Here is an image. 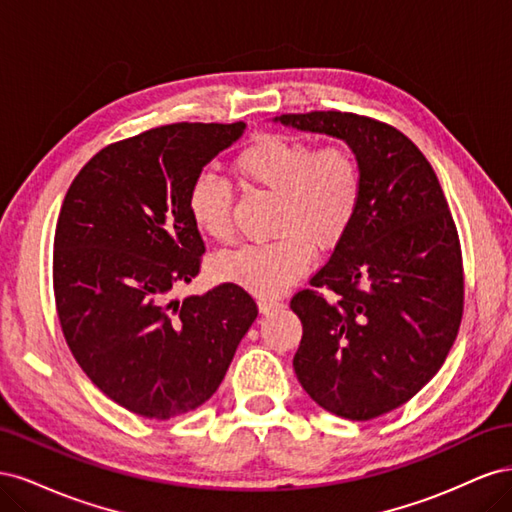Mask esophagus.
Masks as SVG:
<instances>
[{
  "label": "esophagus",
  "mask_w": 512,
  "mask_h": 512,
  "mask_svg": "<svg viewBox=\"0 0 512 512\" xmlns=\"http://www.w3.org/2000/svg\"><path fill=\"white\" fill-rule=\"evenodd\" d=\"M282 307H284L282 301H267V299H260L258 301L260 314H273V312H277V309H282Z\"/></svg>",
  "instance_id": "esophagus-1"
}]
</instances>
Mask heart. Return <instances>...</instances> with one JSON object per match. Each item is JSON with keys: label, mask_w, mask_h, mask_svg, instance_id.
Listing matches in <instances>:
<instances>
[{"label": "heart", "mask_w": 512, "mask_h": 512, "mask_svg": "<svg viewBox=\"0 0 512 512\" xmlns=\"http://www.w3.org/2000/svg\"><path fill=\"white\" fill-rule=\"evenodd\" d=\"M232 173L252 190L275 196L273 237L265 245H245L215 262L222 282L256 297H277L312 265V245L331 250L352 228L363 200V168L344 145L316 149L303 138L262 134L232 162ZM198 235L230 243L232 192L226 181L200 175L185 198Z\"/></svg>", "instance_id": "b5f03b06"}]
</instances>
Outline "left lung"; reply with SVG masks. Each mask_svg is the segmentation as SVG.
Wrapping results in <instances>:
<instances>
[{
    "instance_id": "1",
    "label": "left lung",
    "mask_w": 512,
    "mask_h": 512,
    "mask_svg": "<svg viewBox=\"0 0 512 512\" xmlns=\"http://www.w3.org/2000/svg\"><path fill=\"white\" fill-rule=\"evenodd\" d=\"M275 121L342 138L363 168L359 215L290 309L303 324L292 365L305 393L371 421L410 401L453 348L463 316L457 226L431 164L389 123L339 111Z\"/></svg>"
}]
</instances>
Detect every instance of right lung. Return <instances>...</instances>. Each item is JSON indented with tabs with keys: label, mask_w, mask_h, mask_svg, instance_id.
<instances>
[{
	"label": "right lung",
	"mask_w": 512,
	"mask_h": 512,
	"mask_svg": "<svg viewBox=\"0 0 512 512\" xmlns=\"http://www.w3.org/2000/svg\"><path fill=\"white\" fill-rule=\"evenodd\" d=\"M245 123H170L104 147L74 177L55 228L53 290L66 344L98 389L166 421L218 391L258 316L235 284L177 301L205 254L185 198Z\"/></svg>",
	"instance_id": "add662e5"
}]
</instances>
